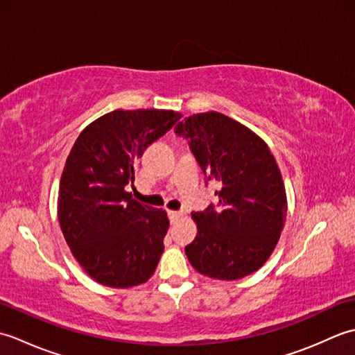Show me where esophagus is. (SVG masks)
<instances>
[{
  "instance_id": "obj_1",
  "label": "esophagus",
  "mask_w": 355,
  "mask_h": 355,
  "mask_svg": "<svg viewBox=\"0 0 355 355\" xmlns=\"http://www.w3.org/2000/svg\"><path fill=\"white\" fill-rule=\"evenodd\" d=\"M168 215H169L171 223H175V221L178 220V218L183 216V212H182V210H169Z\"/></svg>"
}]
</instances>
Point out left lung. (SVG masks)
<instances>
[{
  "label": "left lung",
  "mask_w": 355,
  "mask_h": 355,
  "mask_svg": "<svg viewBox=\"0 0 355 355\" xmlns=\"http://www.w3.org/2000/svg\"><path fill=\"white\" fill-rule=\"evenodd\" d=\"M175 134L189 148L206 183H220L218 205L192 212L198 233L186 245L198 273L235 281L262 267L286 218L285 187L273 154L253 131L221 112L182 120Z\"/></svg>",
  "instance_id": "obj_1"
}]
</instances>
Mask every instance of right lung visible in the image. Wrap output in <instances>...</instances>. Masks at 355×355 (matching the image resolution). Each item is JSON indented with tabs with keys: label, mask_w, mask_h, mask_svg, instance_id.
I'll return each instance as SVG.
<instances>
[{
	"label": "right lung",
	"mask_w": 355,
	"mask_h": 355,
	"mask_svg": "<svg viewBox=\"0 0 355 355\" xmlns=\"http://www.w3.org/2000/svg\"><path fill=\"white\" fill-rule=\"evenodd\" d=\"M183 116L166 110H117L79 134L67 158L58 216L67 244L96 282L135 286L154 275L164 250V210L131 198L134 166Z\"/></svg>",
	"instance_id": "add662e5"
}]
</instances>
